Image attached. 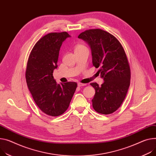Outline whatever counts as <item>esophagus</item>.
<instances>
[{"instance_id": "34e87169", "label": "esophagus", "mask_w": 156, "mask_h": 156, "mask_svg": "<svg viewBox=\"0 0 156 156\" xmlns=\"http://www.w3.org/2000/svg\"><path fill=\"white\" fill-rule=\"evenodd\" d=\"M77 85H78L79 87H82V86H86V83H80V82H79V83H77Z\"/></svg>"}]
</instances>
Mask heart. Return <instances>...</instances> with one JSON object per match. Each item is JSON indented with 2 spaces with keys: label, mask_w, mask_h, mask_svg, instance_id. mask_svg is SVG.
Instances as JSON below:
<instances>
[{
  "label": "heart",
  "mask_w": 156,
  "mask_h": 156,
  "mask_svg": "<svg viewBox=\"0 0 156 156\" xmlns=\"http://www.w3.org/2000/svg\"><path fill=\"white\" fill-rule=\"evenodd\" d=\"M83 47H85L83 46V45H78L76 47V49H75V50L79 49H82V48H83Z\"/></svg>",
  "instance_id": "obj_1"
}]
</instances>
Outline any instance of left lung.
<instances>
[{
    "instance_id": "1",
    "label": "left lung",
    "mask_w": 156,
    "mask_h": 156,
    "mask_svg": "<svg viewBox=\"0 0 156 156\" xmlns=\"http://www.w3.org/2000/svg\"><path fill=\"white\" fill-rule=\"evenodd\" d=\"M78 38L90 46L93 66L100 68L104 81L101 86L90 83L95 90L93 108L102 114H112L122 104L130 86V69L124 48L113 35L99 29L86 30Z\"/></svg>"
}]
</instances>
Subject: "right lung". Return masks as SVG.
I'll list each match as a JSON object with an SVG mask.
<instances>
[{
	"label": "right lung",
	"mask_w": 156,
	"mask_h": 156,
	"mask_svg": "<svg viewBox=\"0 0 156 156\" xmlns=\"http://www.w3.org/2000/svg\"><path fill=\"white\" fill-rule=\"evenodd\" d=\"M70 35L52 32L42 37L34 46L26 71V82L39 108L53 117L68 109L77 84L74 82L57 83L53 72L57 67L60 48Z\"/></svg>",
	"instance_id": "1"
}]
</instances>
